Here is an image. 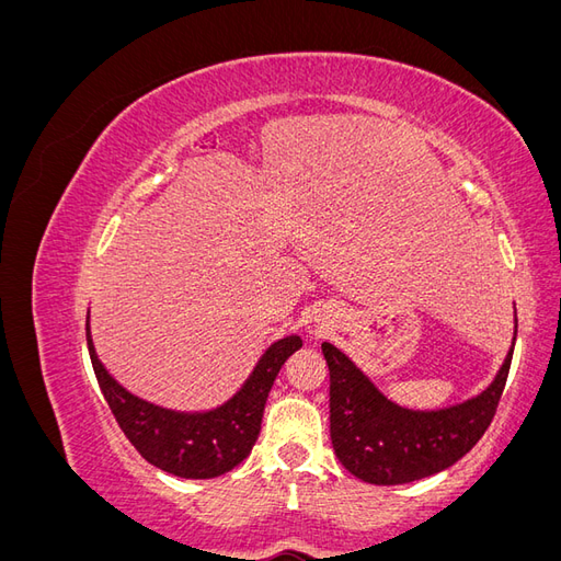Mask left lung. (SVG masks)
Returning <instances> with one entry per match:
<instances>
[{"label": "left lung", "instance_id": "8db88e82", "mask_svg": "<svg viewBox=\"0 0 561 561\" xmlns=\"http://www.w3.org/2000/svg\"><path fill=\"white\" fill-rule=\"evenodd\" d=\"M513 348L496 379L478 398L445 410L419 412L390 402L348 355L325 342L322 355L330 367V437L336 458L358 480L383 486L416 482L447 470L478 445L494 419Z\"/></svg>", "mask_w": 561, "mask_h": 561}]
</instances>
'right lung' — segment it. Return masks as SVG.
<instances>
[{
  "mask_svg": "<svg viewBox=\"0 0 561 561\" xmlns=\"http://www.w3.org/2000/svg\"><path fill=\"white\" fill-rule=\"evenodd\" d=\"M87 342L100 390L130 445L151 466L184 480L219 478L243 461L257 443L271 386L283 363L301 348L297 334L278 339L264 351L241 390L225 404L208 412H175L140 400L116 383L98 360L89 322Z\"/></svg>",
  "mask_w": 561,
  "mask_h": 561,
  "instance_id": "right-lung-1",
  "label": "right lung"
}]
</instances>
